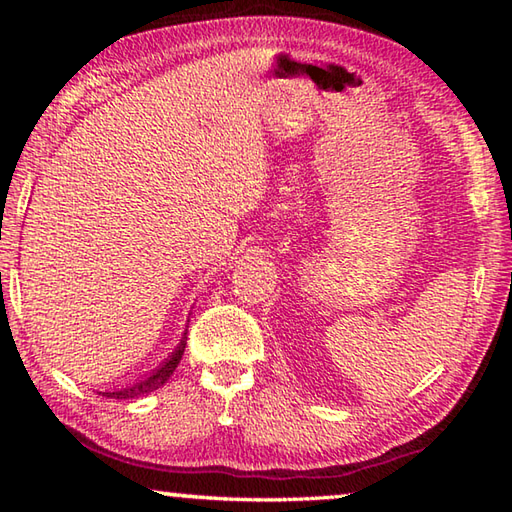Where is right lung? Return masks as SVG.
Listing matches in <instances>:
<instances>
[{
	"label": "right lung",
	"mask_w": 512,
	"mask_h": 512,
	"mask_svg": "<svg viewBox=\"0 0 512 512\" xmlns=\"http://www.w3.org/2000/svg\"><path fill=\"white\" fill-rule=\"evenodd\" d=\"M185 341H187V336H183V341H180L178 348L169 354V359H164L160 366L151 372V375L137 379V381H133V384H128L124 388H115V391H108V393H101V395L112 397V400H133V397H140V395H146L151 391H158L164 381H167L173 375V370L178 368L180 359H183V352H185V345H187Z\"/></svg>",
	"instance_id": "right-lung-1"
}]
</instances>
